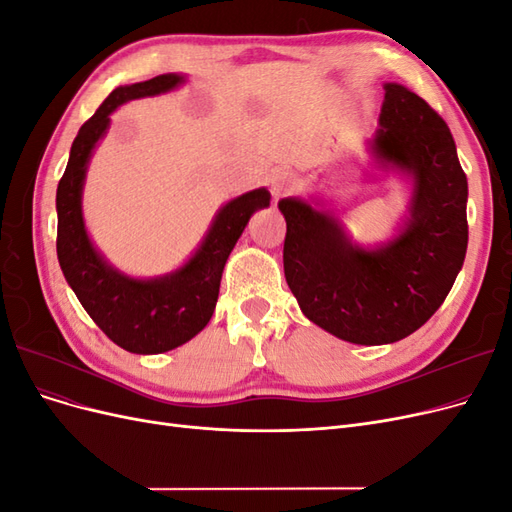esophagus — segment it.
I'll return each instance as SVG.
<instances>
[{
  "mask_svg": "<svg viewBox=\"0 0 512 512\" xmlns=\"http://www.w3.org/2000/svg\"><path fill=\"white\" fill-rule=\"evenodd\" d=\"M294 188V175L288 170H275L271 177V192L275 198L288 194Z\"/></svg>",
  "mask_w": 512,
  "mask_h": 512,
  "instance_id": "obj_1",
  "label": "esophagus"
}]
</instances>
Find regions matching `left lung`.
I'll return each instance as SVG.
<instances>
[{"mask_svg": "<svg viewBox=\"0 0 512 512\" xmlns=\"http://www.w3.org/2000/svg\"><path fill=\"white\" fill-rule=\"evenodd\" d=\"M374 153L414 175L412 215L380 250L352 245L339 222L284 198V273L301 312L361 346L393 344L438 312L468 250V179L446 121L410 89L384 85Z\"/></svg>", "mask_w": 512, "mask_h": 512, "instance_id": "left-lung-1", "label": "left lung"}]
</instances>
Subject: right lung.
<instances>
[{
  "mask_svg": "<svg viewBox=\"0 0 512 512\" xmlns=\"http://www.w3.org/2000/svg\"><path fill=\"white\" fill-rule=\"evenodd\" d=\"M181 81L179 74H160L111 91L76 134L66 173L57 185V258L66 282L102 333L136 354L173 350L207 327L232 247L252 213L267 207L271 198L262 188L230 200L188 265L160 280H130L94 250L83 224L81 190L91 151L111 121L108 115L123 102L164 94Z\"/></svg>",
  "mask_w": 512,
  "mask_h": 512,
  "instance_id": "add662e5",
  "label": "right lung"
}]
</instances>
